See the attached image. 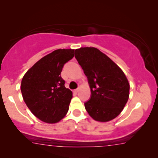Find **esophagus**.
<instances>
[{"label": "esophagus", "instance_id": "34e87169", "mask_svg": "<svg viewBox=\"0 0 158 158\" xmlns=\"http://www.w3.org/2000/svg\"><path fill=\"white\" fill-rule=\"evenodd\" d=\"M78 91H79V88H77V89L74 90V92L75 93V94H77V93H78Z\"/></svg>", "mask_w": 158, "mask_h": 158}]
</instances>
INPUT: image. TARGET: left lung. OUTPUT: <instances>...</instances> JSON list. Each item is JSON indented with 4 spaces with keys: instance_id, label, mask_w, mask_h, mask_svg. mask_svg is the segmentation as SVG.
I'll return each instance as SVG.
<instances>
[{
    "instance_id": "obj_1",
    "label": "left lung",
    "mask_w": 158,
    "mask_h": 158,
    "mask_svg": "<svg viewBox=\"0 0 158 158\" xmlns=\"http://www.w3.org/2000/svg\"><path fill=\"white\" fill-rule=\"evenodd\" d=\"M75 57L88 78L89 100L84 103L94 120L109 122L124 109L128 101L129 84L124 73L105 54L95 47L75 49Z\"/></svg>"
}]
</instances>
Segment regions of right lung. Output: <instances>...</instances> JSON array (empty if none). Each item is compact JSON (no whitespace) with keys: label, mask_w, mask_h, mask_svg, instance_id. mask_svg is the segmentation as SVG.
<instances>
[{"label":"right lung","mask_w":158,"mask_h":158,"mask_svg":"<svg viewBox=\"0 0 158 158\" xmlns=\"http://www.w3.org/2000/svg\"><path fill=\"white\" fill-rule=\"evenodd\" d=\"M74 57V49H57L36 62L21 81L23 101L34 116L42 122L56 123L68 111L72 91L64 87L61 72Z\"/></svg>","instance_id":"obj_1"}]
</instances>
